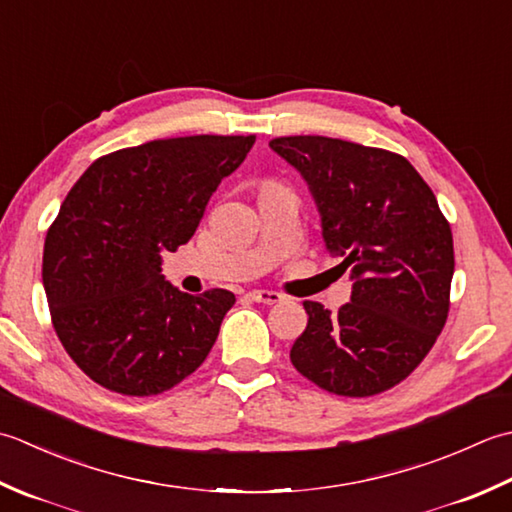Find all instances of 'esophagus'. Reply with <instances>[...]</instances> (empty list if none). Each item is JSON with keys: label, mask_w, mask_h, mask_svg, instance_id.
<instances>
[{"label": "esophagus", "mask_w": 512, "mask_h": 512, "mask_svg": "<svg viewBox=\"0 0 512 512\" xmlns=\"http://www.w3.org/2000/svg\"><path fill=\"white\" fill-rule=\"evenodd\" d=\"M254 302H263V305H276V302L283 300V294L278 291H269V289H254L247 294Z\"/></svg>", "instance_id": "34e87169"}]
</instances>
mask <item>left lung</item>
<instances>
[{
	"label": "left lung",
	"mask_w": 512,
	"mask_h": 512,
	"mask_svg": "<svg viewBox=\"0 0 512 512\" xmlns=\"http://www.w3.org/2000/svg\"><path fill=\"white\" fill-rule=\"evenodd\" d=\"M269 145L307 181L325 245L353 278L351 302L338 314L302 302L309 322L291 364L336 395L387 391L409 378L444 329L455 269L451 225L402 154L311 134Z\"/></svg>",
	"instance_id": "left-lung-1"
}]
</instances>
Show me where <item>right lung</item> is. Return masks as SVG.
<instances>
[{"label":"right lung","mask_w":512,"mask_h":512,"mask_svg":"<svg viewBox=\"0 0 512 512\" xmlns=\"http://www.w3.org/2000/svg\"><path fill=\"white\" fill-rule=\"evenodd\" d=\"M254 141L196 134L117 150L92 163L61 203L41 267L52 327L103 389L159 395L214 347L236 296L183 294L161 274V249L190 241L218 183Z\"/></svg>","instance_id":"right-lung-1"}]
</instances>
